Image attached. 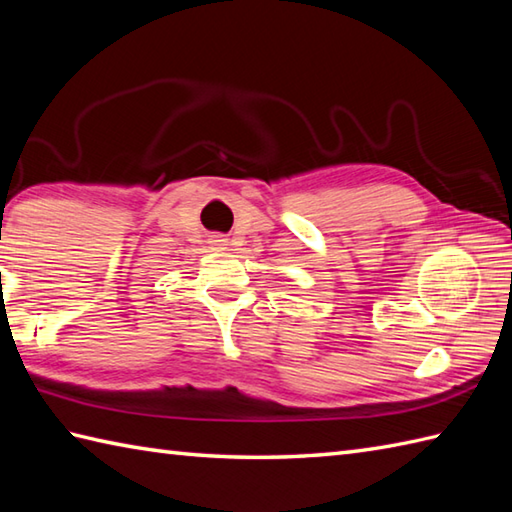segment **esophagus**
Segmentation results:
<instances>
[{
	"label": "esophagus",
	"mask_w": 512,
	"mask_h": 512,
	"mask_svg": "<svg viewBox=\"0 0 512 512\" xmlns=\"http://www.w3.org/2000/svg\"><path fill=\"white\" fill-rule=\"evenodd\" d=\"M213 246H215V248H222V246H226V244H224V239H213Z\"/></svg>",
	"instance_id": "obj_1"
}]
</instances>
